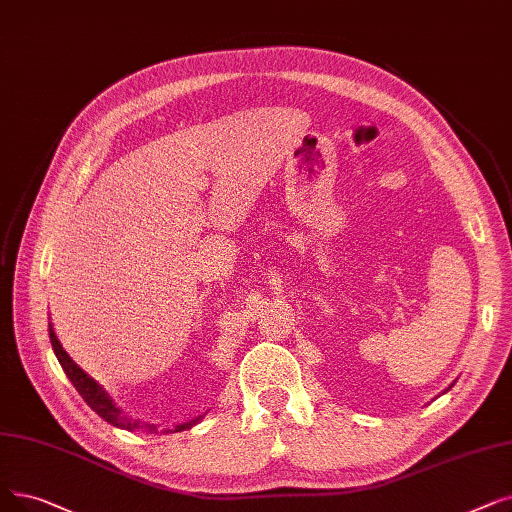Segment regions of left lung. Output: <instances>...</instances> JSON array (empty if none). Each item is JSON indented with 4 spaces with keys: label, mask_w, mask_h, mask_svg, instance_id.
Listing matches in <instances>:
<instances>
[{
    "label": "left lung",
    "mask_w": 512,
    "mask_h": 512,
    "mask_svg": "<svg viewBox=\"0 0 512 512\" xmlns=\"http://www.w3.org/2000/svg\"><path fill=\"white\" fill-rule=\"evenodd\" d=\"M454 383H456V381H454ZM454 383H452V385H450V387H448V389H446V391H443V393H448V391H450V389H452V387H454Z\"/></svg>",
    "instance_id": "left-lung-1"
}]
</instances>
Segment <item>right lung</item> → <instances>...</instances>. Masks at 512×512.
<instances>
[{
  "label": "right lung",
  "mask_w": 512,
  "mask_h": 512,
  "mask_svg": "<svg viewBox=\"0 0 512 512\" xmlns=\"http://www.w3.org/2000/svg\"><path fill=\"white\" fill-rule=\"evenodd\" d=\"M48 330H50V341H52V349L56 353V358L62 366V370L66 372V376H69V381L73 383V387L79 391V395L85 399L87 406H90L98 416H102L106 422H110V425L117 427V429H125V431H146V433H177V431H186V429H192L194 425H198V422L203 420V416L207 414H201L196 416L188 422H180V425H175L171 429H163L161 425H154V422H146V420H140V418H131L127 416V412L115 402L113 395H110L96 379H92L90 374H87L69 353H66V349L62 347V343L58 341L56 337V330L52 326V322L48 324Z\"/></svg>",
  "instance_id": "1"
}]
</instances>
